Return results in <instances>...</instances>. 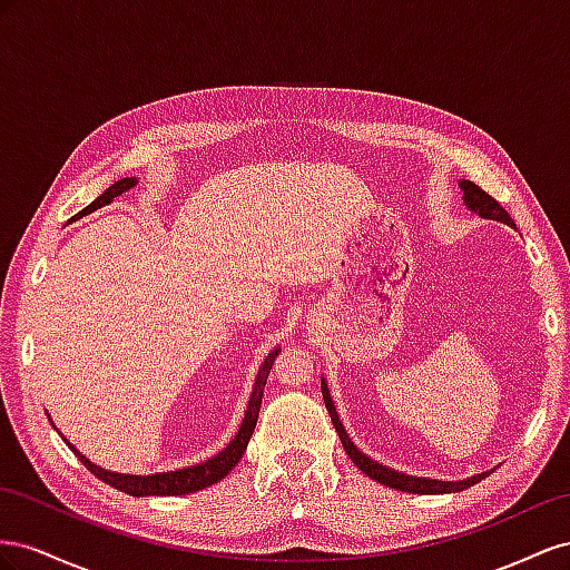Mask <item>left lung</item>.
<instances>
[{
    "mask_svg": "<svg viewBox=\"0 0 570 570\" xmlns=\"http://www.w3.org/2000/svg\"><path fill=\"white\" fill-rule=\"evenodd\" d=\"M459 188L463 190V205L470 209V213H475L478 217L482 219H492V222H501V224H509V226H515L513 219L509 217L507 209H503L492 195H487L480 186H475L473 181H459ZM322 384V399H324V405H327L330 411V417H332V425L341 439V446L346 449L348 459L363 470V473L367 478H372L380 484H386L392 487V490H399V492H411V494H451V492H463L468 490V487L478 484L480 480H484L487 475L492 473V470H487V473H478L473 478H465V480H432V478H417V475H409V473H399V470L389 468V465H382L380 461L370 459L367 453H363L361 449H357L353 442L348 432L344 430V422H341L338 413H336V405L332 401V394H330V386H327V380H320Z\"/></svg>",
    "mask_w": 570,
    "mask_h": 570,
    "instance_id": "obj_1",
    "label": "left lung"
}]
</instances>
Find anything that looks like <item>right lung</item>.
<instances>
[{
  "mask_svg": "<svg viewBox=\"0 0 570 570\" xmlns=\"http://www.w3.org/2000/svg\"><path fill=\"white\" fill-rule=\"evenodd\" d=\"M134 186H138V178L131 176V178H119V181H114L100 198L92 200L86 209L88 213H95V209H100L105 205H109L114 198H119L121 193L131 190ZM279 346H276L274 351L267 353V357L263 361V365H259L257 375H255V382H253V392H250V399H248V405H246V415H243L240 425H238V432L232 436V442L226 444L222 451H217L215 456H209L207 461H200L195 465H186V468H176V470H165V473H153V475H131V473H111V470H105L97 463H92L90 459H86L83 453H80L67 436H63L57 425L52 422L50 413H47V417H50L52 428L61 434L63 442L69 444V449L76 453L78 461L83 463L90 473L95 478H100L102 482L111 484L114 490L119 492H126L131 497H181V494H190V492H200L205 490V487L219 482L222 478H226L232 473V468L243 459V451H246L250 436H253V430L257 425V415H259V403H263V394H265V384H267V377H269V370H272V363L274 357L279 355Z\"/></svg>",
  "mask_w": 570,
  "mask_h": 570,
  "instance_id": "right-lung-1",
  "label": "right lung"
}]
</instances>
